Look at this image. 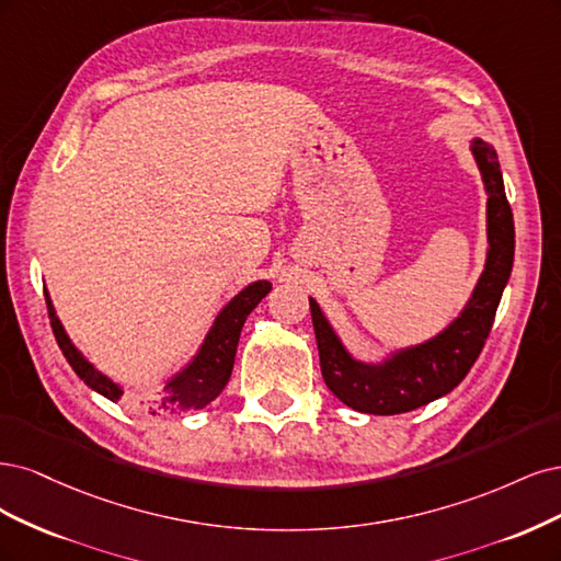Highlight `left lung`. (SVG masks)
Wrapping results in <instances>:
<instances>
[{"instance_id": "left-lung-1", "label": "left lung", "mask_w": 561, "mask_h": 561, "mask_svg": "<svg viewBox=\"0 0 561 561\" xmlns=\"http://www.w3.org/2000/svg\"><path fill=\"white\" fill-rule=\"evenodd\" d=\"M473 156L486 186V251L484 273L473 298L457 321L424 345L393 354L382 366L354 360L310 298L321 375L327 387L352 410L368 414H401L449 393L473 368L490 337L496 307L508 284L515 256V224L505 197L499 158L490 144L473 141Z\"/></svg>"}]
</instances>
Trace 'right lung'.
<instances>
[{"label":"right lung","mask_w":561,"mask_h":561,"mask_svg":"<svg viewBox=\"0 0 561 561\" xmlns=\"http://www.w3.org/2000/svg\"><path fill=\"white\" fill-rule=\"evenodd\" d=\"M270 288H273L270 282H254L224 307V312L214 321L203 350L197 352V356L191 360L188 368L174 375L170 382L160 389V393H156L149 401L153 414H184V412L201 410L209 405L216 396L224 391L232 373L234 352H238V342H240L244 321L251 314V310H254V307L270 294ZM46 307H48L53 335H56L58 347L62 350L67 364L75 368V373L90 389H95L98 393L104 396V399H110L114 403L121 401L125 391L116 382H112L110 377L90 366L81 356V352L71 345L62 323L56 317V310H53L48 294H46Z\"/></svg>","instance_id":"add662e5"}]
</instances>
